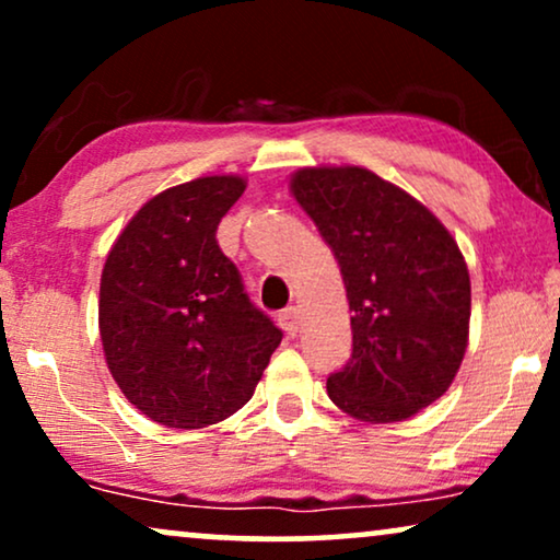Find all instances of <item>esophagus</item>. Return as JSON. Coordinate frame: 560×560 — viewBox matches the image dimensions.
I'll return each instance as SVG.
<instances>
[{"mask_svg":"<svg viewBox=\"0 0 560 560\" xmlns=\"http://www.w3.org/2000/svg\"><path fill=\"white\" fill-rule=\"evenodd\" d=\"M280 326L285 328L288 336H298V328H301V320H298V308H285L280 313Z\"/></svg>","mask_w":560,"mask_h":560,"instance_id":"obj_1","label":"esophagus"}]
</instances>
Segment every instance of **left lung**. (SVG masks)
<instances>
[{"label":"left lung","instance_id":"left-lung-1","mask_svg":"<svg viewBox=\"0 0 560 560\" xmlns=\"http://www.w3.org/2000/svg\"><path fill=\"white\" fill-rule=\"evenodd\" d=\"M290 190L347 285L351 359L328 397L364 423H397L439 400L469 341L471 282L448 229L366 167H301Z\"/></svg>","mask_w":560,"mask_h":560}]
</instances>
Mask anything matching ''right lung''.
Listing matches in <instances>:
<instances>
[{
  "label": "right lung",
  "mask_w": 560,
  "mask_h": 560,
  "mask_svg": "<svg viewBox=\"0 0 560 560\" xmlns=\"http://www.w3.org/2000/svg\"><path fill=\"white\" fill-rule=\"evenodd\" d=\"M244 188L240 175L167 188L129 219L106 257V364L127 400L160 425L190 431L234 416L282 339L217 242Z\"/></svg>",
  "instance_id": "add662e5"
}]
</instances>
